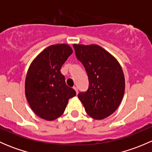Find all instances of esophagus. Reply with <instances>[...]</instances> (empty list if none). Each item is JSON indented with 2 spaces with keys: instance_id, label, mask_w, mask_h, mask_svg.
Listing matches in <instances>:
<instances>
[{
  "instance_id": "esophagus-1",
  "label": "esophagus",
  "mask_w": 152,
  "mask_h": 152,
  "mask_svg": "<svg viewBox=\"0 0 152 152\" xmlns=\"http://www.w3.org/2000/svg\"><path fill=\"white\" fill-rule=\"evenodd\" d=\"M73 89L75 90V91H76V94H78V88L76 87H73Z\"/></svg>"
}]
</instances>
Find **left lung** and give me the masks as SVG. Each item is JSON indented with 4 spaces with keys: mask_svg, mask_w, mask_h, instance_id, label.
<instances>
[{
    "mask_svg": "<svg viewBox=\"0 0 152 152\" xmlns=\"http://www.w3.org/2000/svg\"><path fill=\"white\" fill-rule=\"evenodd\" d=\"M76 59L88 76L89 87L78 97L90 117L101 120L113 114L124 97L125 79L120 64L97 45H73Z\"/></svg>",
    "mask_w": 152,
    "mask_h": 152,
    "instance_id": "obj_1",
    "label": "left lung"
}]
</instances>
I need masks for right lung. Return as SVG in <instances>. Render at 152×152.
I'll list each match as a JSON object with an SVG mask.
<instances>
[{
  "label": "right lung",
  "mask_w": 152,
  "mask_h": 152,
  "mask_svg": "<svg viewBox=\"0 0 152 152\" xmlns=\"http://www.w3.org/2000/svg\"><path fill=\"white\" fill-rule=\"evenodd\" d=\"M73 53L66 44L53 45L41 52L29 67L25 93L29 105L37 115L53 121L62 115L76 91L67 87L61 67Z\"/></svg>",
  "instance_id": "right-lung-1"
}]
</instances>
